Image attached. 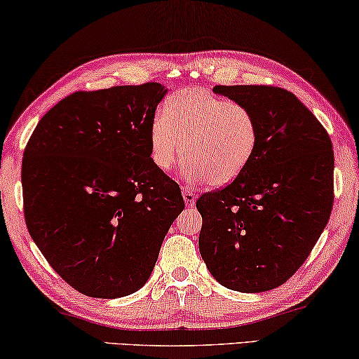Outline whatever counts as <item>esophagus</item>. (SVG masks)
I'll return each mask as SVG.
<instances>
[{
    "instance_id": "1",
    "label": "esophagus",
    "mask_w": 359,
    "mask_h": 359,
    "mask_svg": "<svg viewBox=\"0 0 359 359\" xmlns=\"http://www.w3.org/2000/svg\"><path fill=\"white\" fill-rule=\"evenodd\" d=\"M182 195H184V201L187 206H195L196 193L190 187H182Z\"/></svg>"
}]
</instances>
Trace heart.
Listing matches in <instances>:
<instances>
[{
  "mask_svg": "<svg viewBox=\"0 0 359 359\" xmlns=\"http://www.w3.org/2000/svg\"><path fill=\"white\" fill-rule=\"evenodd\" d=\"M257 140V119L246 105L204 88L170 95L150 124V156L159 170L172 169L184 153V177L214 187L240 177Z\"/></svg>",
  "mask_w": 359,
  "mask_h": 359,
  "instance_id": "obj_1",
  "label": "heart"
}]
</instances>
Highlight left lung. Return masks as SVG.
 Masks as SVG:
<instances>
[{
  "label": "left lung",
  "instance_id": "obj_1",
  "mask_svg": "<svg viewBox=\"0 0 359 359\" xmlns=\"http://www.w3.org/2000/svg\"><path fill=\"white\" fill-rule=\"evenodd\" d=\"M257 119V149L240 177L198 198L200 252L222 286L265 292L309 257L334 203V150L323 124L275 86H215Z\"/></svg>",
  "mask_w": 359,
  "mask_h": 359
}]
</instances>
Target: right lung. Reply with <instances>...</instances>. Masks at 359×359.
I'll use <instances>...</instances> for the list:
<instances>
[{
  "label": "right lung",
  "mask_w": 359,
  "mask_h": 359,
  "mask_svg": "<svg viewBox=\"0 0 359 359\" xmlns=\"http://www.w3.org/2000/svg\"><path fill=\"white\" fill-rule=\"evenodd\" d=\"M159 83L79 90L39 119L22 161L25 224L78 292L116 299L144 286L185 203L150 156Z\"/></svg>",
  "instance_id": "1"
}]
</instances>
